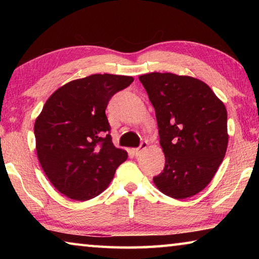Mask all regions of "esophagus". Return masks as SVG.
<instances>
[{"label": "esophagus", "instance_id": "obj_1", "mask_svg": "<svg viewBox=\"0 0 259 259\" xmlns=\"http://www.w3.org/2000/svg\"><path fill=\"white\" fill-rule=\"evenodd\" d=\"M146 147H147V142H142V143H140L139 147H137V148H134V150H133L134 155H135V156H138V155H140V153H142L144 150H145Z\"/></svg>", "mask_w": 259, "mask_h": 259}]
</instances>
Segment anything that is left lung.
Listing matches in <instances>:
<instances>
[{
  "label": "left lung",
  "instance_id": "8db88e82",
  "mask_svg": "<svg viewBox=\"0 0 259 259\" xmlns=\"http://www.w3.org/2000/svg\"><path fill=\"white\" fill-rule=\"evenodd\" d=\"M159 126L165 155L153 182L163 194L186 199L211 182L224 159L229 135L227 112L204 82L171 73L139 76Z\"/></svg>",
  "mask_w": 259,
  "mask_h": 259
}]
</instances>
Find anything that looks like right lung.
<instances>
[{
    "label": "right lung",
    "mask_w": 259,
    "mask_h": 259,
    "mask_svg": "<svg viewBox=\"0 0 259 259\" xmlns=\"http://www.w3.org/2000/svg\"><path fill=\"white\" fill-rule=\"evenodd\" d=\"M131 76L94 74L59 88L35 121L38 161L52 185L76 201L99 195L126 160L113 145L106 107Z\"/></svg>",
    "instance_id": "obj_1"
}]
</instances>
